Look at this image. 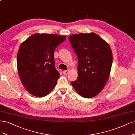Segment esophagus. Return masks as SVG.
I'll return each instance as SVG.
<instances>
[{"mask_svg":"<svg viewBox=\"0 0 135 135\" xmlns=\"http://www.w3.org/2000/svg\"><path fill=\"white\" fill-rule=\"evenodd\" d=\"M69 70H64V71H63V74H64L65 75H67L68 74H69Z\"/></svg>","mask_w":135,"mask_h":135,"instance_id":"obj_1","label":"esophagus"}]
</instances>
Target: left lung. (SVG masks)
<instances>
[{
  "instance_id": "1",
  "label": "left lung",
  "mask_w": 135,
  "mask_h": 135,
  "mask_svg": "<svg viewBox=\"0 0 135 135\" xmlns=\"http://www.w3.org/2000/svg\"><path fill=\"white\" fill-rule=\"evenodd\" d=\"M78 59V78L71 85L81 96L90 98L103 89L108 79L113 57L109 45L94 33L69 37Z\"/></svg>"
}]
</instances>
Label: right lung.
<instances>
[{"mask_svg": "<svg viewBox=\"0 0 135 135\" xmlns=\"http://www.w3.org/2000/svg\"><path fill=\"white\" fill-rule=\"evenodd\" d=\"M65 36L34 34L21 45L17 62L23 85L37 97L47 95L56 85L60 73L55 68L54 51Z\"/></svg>", "mask_w": 135, "mask_h": 135, "instance_id": "obj_1", "label": "right lung"}]
</instances>
